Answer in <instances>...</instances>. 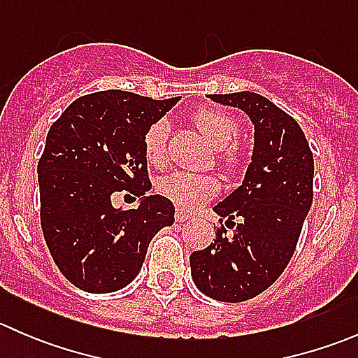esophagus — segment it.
<instances>
[{"label":"esophagus","mask_w":358,"mask_h":358,"mask_svg":"<svg viewBox=\"0 0 358 358\" xmlns=\"http://www.w3.org/2000/svg\"><path fill=\"white\" fill-rule=\"evenodd\" d=\"M175 218H176V222H185V220L192 218V216H190L189 213H185V211H183V209H176V213H175Z\"/></svg>","instance_id":"1"}]
</instances>
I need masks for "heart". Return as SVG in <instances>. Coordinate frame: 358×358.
<instances>
[{
    "instance_id": "1",
    "label": "heart",
    "mask_w": 358,
    "mask_h": 358,
    "mask_svg": "<svg viewBox=\"0 0 358 358\" xmlns=\"http://www.w3.org/2000/svg\"><path fill=\"white\" fill-rule=\"evenodd\" d=\"M194 122L197 129L211 142L213 147L218 150L220 162L227 168L229 173H237L243 166V154L236 145L241 135V122L229 112L222 109H206L197 110L194 114ZM168 136L169 124L168 121L161 119L150 124L143 135V156L149 166L162 168L168 161ZM157 189L166 199L173 201L183 209H196L216 197L220 190V183L215 176L196 175L189 171H175L159 180Z\"/></svg>"
}]
</instances>
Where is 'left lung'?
Masks as SVG:
<instances>
[{
    "label": "left lung",
    "mask_w": 358,
    "mask_h": 358,
    "mask_svg": "<svg viewBox=\"0 0 358 358\" xmlns=\"http://www.w3.org/2000/svg\"><path fill=\"white\" fill-rule=\"evenodd\" d=\"M209 99L246 112L255 150L243 185L213 208L233 234L222 224L215 243L190 255V268L206 296L239 303L272 286L289 263L313 201V154L298 122L265 96Z\"/></svg>",
    "instance_id": "obj_1"
}]
</instances>
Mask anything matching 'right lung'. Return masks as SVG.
I'll return each instance as SVG.
<instances>
[{
    "label": "right lung",
    "mask_w": 358,
    "mask_h": 358,
    "mask_svg": "<svg viewBox=\"0 0 358 358\" xmlns=\"http://www.w3.org/2000/svg\"><path fill=\"white\" fill-rule=\"evenodd\" d=\"M121 90L79 96L46 135L38 162L41 229L53 262L86 292L128 286L150 241L175 222V206L152 189L143 135L176 102ZM142 196L136 210H115L110 197Z\"/></svg>",
    "instance_id": "add662e5"
}]
</instances>
